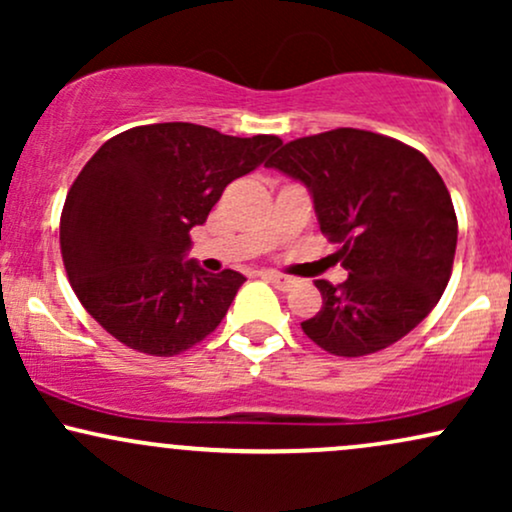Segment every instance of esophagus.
Listing matches in <instances>:
<instances>
[{
  "label": "esophagus",
  "mask_w": 512,
  "mask_h": 512,
  "mask_svg": "<svg viewBox=\"0 0 512 512\" xmlns=\"http://www.w3.org/2000/svg\"><path fill=\"white\" fill-rule=\"evenodd\" d=\"M264 279L269 281V284L274 286V289L279 291H289L296 286V279L293 276H286V274H279V272H264Z\"/></svg>",
  "instance_id": "1"
}]
</instances>
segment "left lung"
<instances>
[{
  "mask_svg": "<svg viewBox=\"0 0 512 512\" xmlns=\"http://www.w3.org/2000/svg\"><path fill=\"white\" fill-rule=\"evenodd\" d=\"M313 195L320 231L344 284L320 279V313L301 322L327 354L383 351L436 308L452 274L457 216L448 187L421 151L366 129L293 139L267 161Z\"/></svg>",
  "mask_w": 512,
  "mask_h": 512,
  "instance_id": "8db88e82",
  "label": "left lung"
}]
</instances>
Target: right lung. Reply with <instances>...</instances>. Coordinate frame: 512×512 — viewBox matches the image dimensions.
Returning a JSON list of instances; mask_svg holds the SVG:
<instances>
[{"label": "right lung", "mask_w": 512, "mask_h": 512, "mask_svg": "<svg viewBox=\"0 0 512 512\" xmlns=\"http://www.w3.org/2000/svg\"><path fill=\"white\" fill-rule=\"evenodd\" d=\"M276 146L274 134L228 137L192 122L108 139L76 175L60 219L64 269L88 315L149 356L182 354L214 332L245 276L185 260L190 228Z\"/></svg>", "instance_id": "add662e5"}]
</instances>
